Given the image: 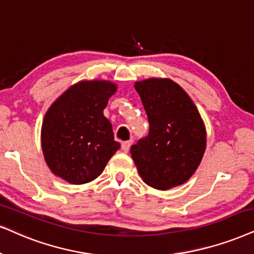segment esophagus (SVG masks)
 <instances>
[{"label": "esophagus", "instance_id": "1", "mask_svg": "<svg viewBox=\"0 0 254 254\" xmlns=\"http://www.w3.org/2000/svg\"><path fill=\"white\" fill-rule=\"evenodd\" d=\"M131 144H132V142H131V140H127V142L122 143V150H123L124 152H127V151L130 150Z\"/></svg>", "mask_w": 254, "mask_h": 254}]
</instances>
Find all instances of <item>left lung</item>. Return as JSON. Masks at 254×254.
Instances as JSON below:
<instances>
[{"label": "left lung", "mask_w": 254, "mask_h": 254, "mask_svg": "<svg viewBox=\"0 0 254 254\" xmlns=\"http://www.w3.org/2000/svg\"><path fill=\"white\" fill-rule=\"evenodd\" d=\"M149 120L146 137L131 146V157L147 185L168 190L184 184L200 164L206 131L192 99L171 79L136 82Z\"/></svg>", "instance_id": "1"}]
</instances>
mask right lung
Wrapping results in <instances>:
<instances>
[{
    "instance_id": "1",
    "label": "right lung",
    "mask_w": 254,
    "mask_h": 254,
    "mask_svg": "<svg viewBox=\"0 0 254 254\" xmlns=\"http://www.w3.org/2000/svg\"><path fill=\"white\" fill-rule=\"evenodd\" d=\"M116 90L108 81H81L51 104L42 124L41 143L54 175L79 185L103 172L121 147L103 115Z\"/></svg>"
}]
</instances>
